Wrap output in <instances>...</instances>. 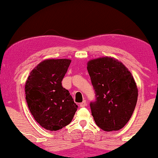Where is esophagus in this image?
<instances>
[{"label":"esophagus","mask_w":158,"mask_h":158,"mask_svg":"<svg viewBox=\"0 0 158 158\" xmlns=\"http://www.w3.org/2000/svg\"><path fill=\"white\" fill-rule=\"evenodd\" d=\"M86 104H87L86 101H85V100H84L83 102H81V103L80 104V106H81V107H85V106H86Z\"/></svg>","instance_id":"obj_1"}]
</instances>
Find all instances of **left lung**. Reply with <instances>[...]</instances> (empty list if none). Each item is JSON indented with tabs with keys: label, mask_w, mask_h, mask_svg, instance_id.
<instances>
[{
	"label": "left lung",
	"mask_w": 158,
	"mask_h": 158,
	"mask_svg": "<svg viewBox=\"0 0 158 158\" xmlns=\"http://www.w3.org/2000/svg\"><path fill=\"white\" fill-rule=\"evenodd\" d=\"M87 69L95 91V101L90 103L94 121L106 131L120 130L130 120L138 97L131 73L107 56L89 61Z\"/></svg>",
	"instance_id": "obj_1"
}]
</instances>
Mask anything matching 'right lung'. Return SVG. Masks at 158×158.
Returning <instances> with one entry per match:
<instances>
[{
	"label": "right lung",
	"instance_id": "1",
	"mask_svg": "<svg viewBox=\"0 0 158 158\" xmlns=\"http://www.w3.org/2000/svg\"><path fill=\"white\" fill-rule=\"evenodd\" d=\"M71 60L46 59L32 69L25 84L26 101L43 128L57 131L70 123L77 105L61 85Z\"/></svg>",
	"mask_w": 158,
	"mask_h": 158
}]
</instances>
